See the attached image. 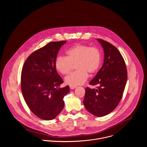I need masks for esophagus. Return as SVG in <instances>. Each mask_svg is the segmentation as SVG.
<instances>
[{
	"label": "esophagus",
	"mask_w": 147,
	"mask_h": 147,
	"mask_svg": "<svg viewBox=\"0 0 147 147\" xmlns=\"http://www.w3.org/2000/svg\"><path fill=\"white\" fill-rule=\"evenodd\" d=\"M69 88H70V89H75V88H76V86L70 85V86H69Z\"/></svg>",
	"instance_id": "obj_1"
}]
</instances>
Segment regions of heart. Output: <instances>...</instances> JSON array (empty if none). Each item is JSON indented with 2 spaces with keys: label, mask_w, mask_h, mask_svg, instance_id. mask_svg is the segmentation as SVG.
Masks as SVG:
<instances>
[{
  "label": "heart",
  "mask_w": 147,
  "mask_h": 147,
  "mask_svg": "<svg viewBox=\"0 0 147 147\" xmlns=\"http://www.w3.org/2000/svg\"><path fill=\"white\" fill-rule=\"evenodd\" d=\"M67 57H58L55 62L57 70L63 75L70 73L75 65L76 71L65 78V83L77 86L84 84L88 74L92 75L98 70L101 61V53L95 47L77 44L65 52Z\"/></svg>",
  "instance_id": "obj_1"
}]
</instances>
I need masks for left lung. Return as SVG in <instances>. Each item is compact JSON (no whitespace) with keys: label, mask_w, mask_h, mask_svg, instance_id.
Here are the masks:
<instances>
[{"label":"left lung","mask_w":147,"mask_h":147,"mask_svg":"<svg viewBox=\"0 0 147 147\" xmlns=\"http://www.w3.org/2000/svg\"><path fill=\"white\" fill-rule=\"evenodd\" d=\"M104 51V64L89 84L96 89L85 88L86 109L96 117L110 113L119 104L125 88L127 72L125 62L119 50L112 44L97 39Z\"/></svg>","instance_id":"left-lung-1"}]
</instances>
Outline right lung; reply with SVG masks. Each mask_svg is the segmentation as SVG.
<instances>
[{"instance_id":"add662e5","label":"right lung","mask_w":147,"mask_h":147,"mask_svg":"<svg viewBox=\"0 0 147 147\" xmlns=\"http://www.w3.org/2000/svg\"><path fill=\"white\" fill-rule=\"evenodd\" d=\"M65 41L50 42L32 53L21 71V87L24 100L32 112L43 120L54 119L63 110L64 97L69 86L59 88L63 83L55 62Z\"/></svg>"}]
</instances>
